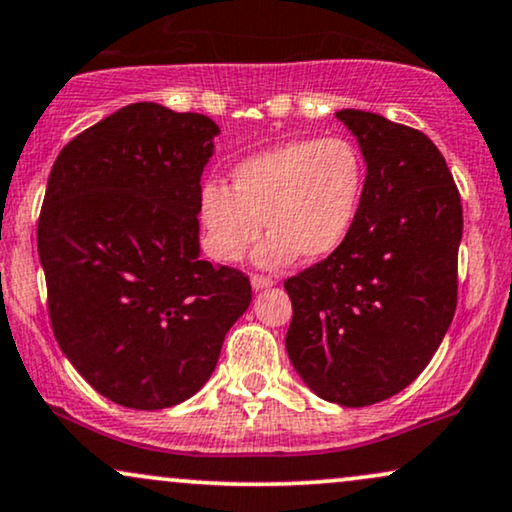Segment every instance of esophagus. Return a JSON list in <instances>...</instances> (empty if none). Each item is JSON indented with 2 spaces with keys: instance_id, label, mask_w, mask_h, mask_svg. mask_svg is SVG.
<instances>
[{
  "instance_id": "34e87169",
  "label": "esophagus",
  "mask_w": 512,
  "mask_h": 512,
  "mask_svg": "<svg viewBox=\"0 0 512 512\" xmlns=\"http://www.w3.org/2000/svg\"><path fill=\"white\" fill-rule=\"evenodd\" d=\"M250 283H252V288H255V290H264V288L274 286V278L262 276V274H255V276L250 278Z\"/></svg>"
}]
</instances>
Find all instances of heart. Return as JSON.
I'll use <instances>...</instances> for the list:
<instances>
[{
  "label": "heart",
  "instance_id": "b5f03b06",
  "mask_svg": "<svg viewBox=\"0 0 512 512\" xmlns=\"http://www.w3.org/2000/svg\"><path fill=\"white\" fill-rule=\"evenodd\" d=\"M364 189L366 163L354 141H283L234 165L229 189L203 186L198 210L205 248L219 262L241 260L264 219L271 236L257 250L262 267H281L297 255L321 262L352 234Z\"/></svg>",
  "mask_w": 512,
  "mask_h": 512
}]
</instances>
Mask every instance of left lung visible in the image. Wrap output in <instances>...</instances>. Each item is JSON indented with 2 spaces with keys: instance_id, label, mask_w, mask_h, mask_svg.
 <instances>
[{
  "instance_id": "obj_1",
  "label": "left lung",
  "mask_w": 512,
  "mask_h": 512,
  "mask_svg": "<svg viewBox=\"0 0 512 512\" xmlns=\"http://www.w3.org/2000/svg\"><path fill=\"white\" fill-rule=\"evenodd\" d=\"M335 115L364 153V200L345 245L283 283L286 349L321 399L371 406L411 385L449 331L463 208L423 132L354 108Z\"/></svg>"
}]
</instances>
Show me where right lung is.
<instances>
[{"label": "right lung", "mask_w": 512, "mask_h": 512, "mask_svg": "<svg viewBox=\"0 0 512 512\" xmlns=\"http://www.w3.org/2000/svg\"><path fill=\"white\" fill-rule=\"evenodd\" d=\"M219 127L129 103L63 146L37 222L54 335L77 373L127 409L208 383L250 278L200 260V174Z\"/></svg>", "instance_id": "right-lung-1"}]
</instances>
